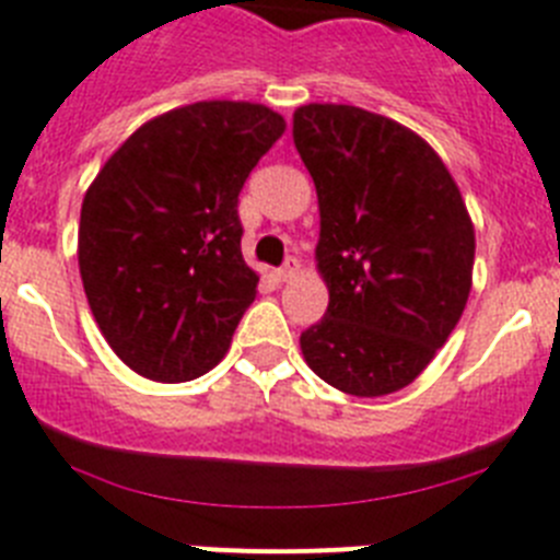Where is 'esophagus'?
Masks as SVG:
<instances>
[{
	"label": "esophagus",
	"instance_id": "34e87169",
	"mask_svg": "<svg viewBox=\"0 0 560 560\" xmlns=\"http://www.w3.org/2000/svg\"><path fill=\"white\" fill-rule=\"evenodd\" d=\"M298 271H300V260L298 257H289V260L283 262V269H277V280H291Z\"/></svg>",
	"mask_w": 560,
	"mask_h": 560
}]
</instances>
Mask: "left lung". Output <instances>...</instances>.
Segmentation results:
<instances>
[{
    "label": "left lung",
    "mask_w": 560,
    "mask_h": 560,
    "mask_svg": "<svg viewBox=\"0 0 560 560\" xmlns=\"http://www.w3.org/2000/svg\"><path fill=\"white\" fill-rule=\"evenodd\" d=\"M317 188L320 323L300 335L317 377L354 397L404 389L432 363L472 289L475 229L435 148L354 105L294 110Z\"/></svg>",
    "instance_id": "8db88e82"
}]
</instances>
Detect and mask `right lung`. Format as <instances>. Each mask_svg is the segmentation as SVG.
<instances>
[{
	"instance_id": "obj_1",
	"label": "right lung",
	"mask_w": 560,
	"mask_h": 560,
	"mask_svg": "<svg viewBox=\"0 0 560 560\" xmlns=\"http://www.w3.org/2000/svg\"><path fill=\"white\" fill-rule=\"evenodd\" d=\"M283 131L266 105H183L140 125L88 186L77 248L88 306L148 381H194L229 352L260 283L240 252L237 197Z\"/></svg>"
}]
</instances>
